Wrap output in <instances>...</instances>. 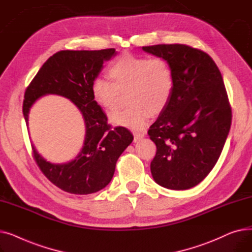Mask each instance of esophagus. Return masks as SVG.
Masks as SVG:
<instances>
[{
  "mask_svg": "<svg viewBox=\"0 0 252 252\" xmlns=\"http://www.w3.org/2000/svg\"><path fill=\"white\" fill-rule=\"evenodd\" d=\"M134 137H135V142H138V141L142 140L145 137V135L143 133H135Z\"/></svg>",
  "mask_w": 252,
  "mask_h": 252,
  "instance_id": "34e87169",
  "label": "esophagus"
}]
</instances>
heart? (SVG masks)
I'll return each mask as SVG.
<instances>
[{"label": "heart", "instance_id": "1", "mask_svg": "<svg viewBox=\"0 0 252 252\" xmlns=\"http://www.w3.org/2000/svg\"><path fill=\"white\" fill-rule=\"evenodd\" d=\"M108 73L112 79L96 77L91 86L94 102L106 111L117 108L121 94L127 93L130 105L125 110L109 115L114 126L142 129L151 113H160L169 102L174 91V73L162 57H148L124 53L112 61Z\"/></svg>", "mask_w": 252, "mask_h": 252}]
</instances>
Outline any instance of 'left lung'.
Instances as JSON below:
<instances>
[{"label":"left lung","instance_id":"left-lung-1","mask_svg":"<svg viewBox=\"0 0 252 252\" xmlns=\"http://www.w3.org/2000/svg\"><path fill=\"white\" fill-rule=\"evenodd\" d=\"M142 49L166 59L174 73L171 98L148 130L157 149L151 174L164 188L187 190L214 168L229 134L232 110L222 76L199 49L181 44Z\"/></svg>","mask_w":252,"mask_h":252}]
</instances>
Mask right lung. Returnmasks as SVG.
I'll use <instances>...</instances> for the list:
<instances>
[{
	"label": "right lung",
	"instance_id": "1",
	"mask_svg": "<svg viewBox=\"0 0 252 252\" xmlns=\"http://www.w3.org/2000/svg\"><path fill=\"white\" fill-rule=\"evenodd\" d=\"M115 55L113 48L57 52L43 64L25 91L23 115L26 126H29L32 106L38 98L49 94L69 99L83 115L85 141L73 160L61 164L51 163L32 145L34 160L42 173L67 193L87 195L105 188L114 175L118 157L134 140L127 128H111L107 116L91 94L92 83L102 70L103 63Z\"/></svg>",
	"mask_w": 252,
	"mask_h": 252
}]
</instances>
